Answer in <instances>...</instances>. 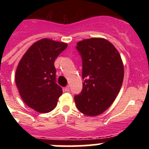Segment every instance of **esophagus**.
<instances>
[{"label": "esophagus", "mask_w": 149, "mask_h": 149, "mask_svg": "<svg viewBox=\"0 0 149 149\" xmlns=\"http://www.w3.org/2000/svg\"><path fill=\"white\" fill-rule=\"evenodd\" d=\"M64 91H65V92H69V86H67L66 87L64 88Z\"/></svg>", "instance_id": "obj_1"}]
</instances>
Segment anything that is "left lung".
Wrapping results in <instances>:
<instances>
[{"label": "left lung", "mask_w": 149, "mask_h": 149, "mask_svg": "<svg viewBox=\"0 0 149 149\" xmlns=\"http://www.w3.org/2000/svg\"><path fill=\"white\" fill-rule=\"evenodd\" d=\"M83 61V90L74 96L77 109L86 116L101 114L113 104L124 79V65L115 46L104 38L77 43Z\"/></svg>", "instance_id": "left-lung-1"}]
</instances>
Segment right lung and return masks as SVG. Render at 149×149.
I'll use <instances>...</instances> for the list:
<instances>
[{"label": "right lung", "instance_id": "add662e5", "mask_svg": "<svg viewBox=\"0 0 149 149\" xmlns=\"http://www.w3.org/2000/svg\"><path fill=\"white\" fill-rule=\"evenodd\" d=\"M67 43L49 39L36 42L18 63L15 84L24 102L36 112L45 113L56 106L63 89L56 84L55 59Z\"/></svg>", "mask_w": 149, "mask_h": 149}]
</instances>
